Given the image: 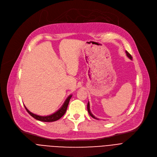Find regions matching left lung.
Instances as JSON below:
<instances>
[{
	"label": "left lung",
	"mask_w": 157,
	"mask_h": 157,
	"mask_svg": "<svg viewBox=\"0 0 157 157\" xmlns=\"http://www.w3.org/2000/svg\"><path fill=\"white\" fill-rule=\"evenodd\" d=\"M126 52V54H127V56L129 58V59H130V60H132V56H131V55L128 52ZM87 109H88V113L90 114V116H91L92 118H95V119H97V120H98L97 118H95L94 115L92 114V113H91V111H90V103H89V102H88V104H87Z\"/></svg>",
	"instance_id": "1"
}]
</instances>
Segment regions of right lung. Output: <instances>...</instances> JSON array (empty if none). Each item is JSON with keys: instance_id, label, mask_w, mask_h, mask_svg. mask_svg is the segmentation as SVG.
Wrapping results in <instances>:
<instances>
[{"instance_id": "obj_1", "label": "right lung", "mask_w": 157, "mask_h": 157, "mask_svg": "<svg viewBox=\"0 0 157 157\" xmlns=\"http://www.w3.org/2000/svg\"><path fill=\"white\" fill-rule=\"evenodd\" d=\"M71 97H72V95H70L67 98H66V100L64 102L62 106L56 112H55V113H53L51 115H49V116H46V117L39 116V115H37L36 114L32 113L26 108L25 105H24V106H25V108L27 111L29 113V114L30 115V116H32L33 118H34L35 119H36L37 120H39V121H41L52 122V121H55L59 120L61 117H62L63 116V114L65 113L66 111H67L68 104H69V101H70Z\"/></svg>"}]
</instances>
